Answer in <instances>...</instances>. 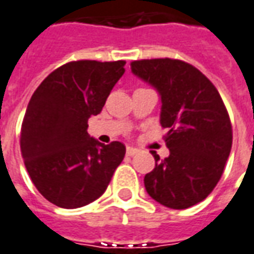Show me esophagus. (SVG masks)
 <instances>
[{"label": "esophagus", "mask_w": 254, "mask_h": 254, "mask_svg": "<svg viewBox=\"0 0 254 254\" xmlns=\"http://www.w3.org/2000/svg\"><path fill=\"white\" fill-rule=\"evenodd\" d=\"M137 152H139V148H136V147H127V155H130V157L136 155Z\"/></svg>", "instance_id": "esophagus-1"}]
</instances>
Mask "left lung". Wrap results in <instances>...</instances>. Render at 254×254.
<instances>
[{
    "mask_svg": "<svg viewBox=\"0 0 254 254\" xmlns=\"http://www.w3.org/2000/svg\"><path fill=\"white\" fill-rule=\"evenodd\" d=\"M132 72L161 97L159 122L168 127L169 157L144 176L145 191L170 209H187L210 194L230 157L232 129L214 85L194 65L175 59L136 60Z\"/></svg>",
    "mask_w": 254,
    "mask_h": 254,
    "instance_id": "1",
    "label": "left lung"
}]
</instances>
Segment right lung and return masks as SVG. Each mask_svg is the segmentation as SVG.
Here are the masks:
<instances>
[{"label":"right lung","mask_w":254,"mask_h":254,"mask_svg":"<svg viewBox=\"0 0 254 254\" xmlns=\"http://www.w3.org/2000/svg\"><path fill=\"white\" fill-rule=\"evenodd\" d=\"M124 65V60L65 63L30 99L22 157L37 190L56 206L75 209L96 201L125 157L122 143L103 144L88 133V120L100 114Z\"/></svg>","instance_id":"right-lung-1"}]
</instances>
